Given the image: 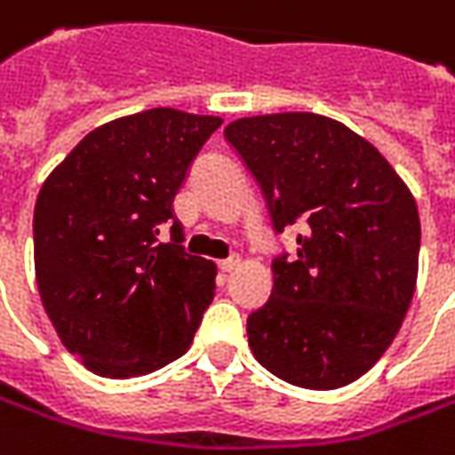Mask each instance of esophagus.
Listing matches in <instances>:
<instances>
[{
    "label": "esophagus",
    "mask_w": 455,
    "mask_h": 455,
    "mask_svg": "<svg viewBox=\"0 0 455 455\" xmlns=\"http://www.w3.org/2000/svg\"><path fill=\"white\" fill-rule=\"evenodd\" d=\"M236 267H239V257H228L219 261V269H221L224 275H227V272H234Z\"/></svg>",
    "instance_id": "34e87169"
}]
</instances>
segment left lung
Wrapping results in <instances>:
<instances>
[{
  "mask_svg": "<svg viewBox=\"0 0 455 455\" xmlns=\"http://www.w3.org/2000/svg\"><path fill=\"white\" fill-rule=\"evenodd\" d=\"M224 138L254 176L275 234L305 224L297 257L272 259L269 302L246 320L272 375L335 390L365 375L398 335L418 276V206L375 146L337 120L276 113Z\"/></svg>",
  "mask_w": 455,
  "mask_h": 455,
  "instance_id": "8db88e82",
  "label": "left lung"
}]
</instances>
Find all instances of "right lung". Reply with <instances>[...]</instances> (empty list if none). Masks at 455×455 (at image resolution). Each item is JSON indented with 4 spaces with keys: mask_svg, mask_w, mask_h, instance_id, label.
Listing matches in <instances>:
<instances>
[{
    "mask_svg": "<svg viewBox=\"0 0 455 455\" xmlns=\"http://www.w3.org/2000/svg\"><path fill=\"white\" fill-rule=\"evenodd\" d=\"M219 125L173 108L105 123L42 186L32 224L42 305L95 375H148L194 342L216 267L180 246L173 198Z\"/></svg>",
    "mask_w": 455,
    "mask_h": 455,
    "instance_id": "1",
    "label": "right lung"
}]
</instances>
